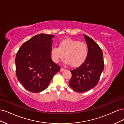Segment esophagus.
<instances>
[{
	"mask_svg": "<svg viewBox=\"0 0 124 124\" xmlns=\"http://www.w3.org/2000/svg\"><path fill=\"white\" fill-rule=\"evenodd\" d=\"M65 70H66L65 69L63 68H61V71H65Z\"/></svg>",
	"mask_w": 124,
	"mask_h": 124,
	"instance_id": "esophagus-1",
	"label": "esophagus"
}]
</instances>
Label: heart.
<instances>
[{
	"instance_id": "heart-1",
	"label": "heart",
	"mask_w": 124,
	"mask_h": 124,
	"mask_svg": "<svg viewBox=\"0 0 124 124\" xmlns=\"http://www.w3.org/2000/svg\"><path fill=\"white\" fill-rule=\"evenodd\" d=\"M52 59L58 62L65 57L66 64L73 67L83 65L87 59L89 48L87 44L72 39H67L60 41L58 47H53L51 50Z\"/></svg>"
}]
</instances>
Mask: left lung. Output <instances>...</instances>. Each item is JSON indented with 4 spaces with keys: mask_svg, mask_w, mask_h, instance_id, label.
<instances>
[{
    "mask_svg": "<svg viewBox=\"0 0 124 124\" xmlns=\"http://www.w3.org/2000/svg\"><path fill=\"white\" fill-rule=\"evenodd\" d=\"M84 36L89 48L88 57L83 65L70 70L72 77L69 82L70 87L78 93L88 91L96 86L104 69L101 48L89 37Z\"/></svg>",
    "mask_w": 124,
    "mask_h": 124,
    "instance_id": "8db88e82",
    "label": "left lung"
}]
</instances>
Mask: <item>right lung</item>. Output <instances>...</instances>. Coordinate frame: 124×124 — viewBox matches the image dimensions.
Returning a JSON list of instances; mask_svg holds the SVG:
<instances>
[{
  "label": "right lung",
  "mask_w": 124,
  "mask_h": 124,
  "mask_svg": "<svg viewBox=\"0 0 124 124\" xmlns=\"http://www.w3.org/2000/svg\"><path fill=\"white\" fill-rule=\"evenodd\" d=\"M53 35H37L26 41L16 57L17 80L32 93L46 89L61 67L51 59Z\"/></svg>",
  "instance_id": "1"
}]
</instances>
